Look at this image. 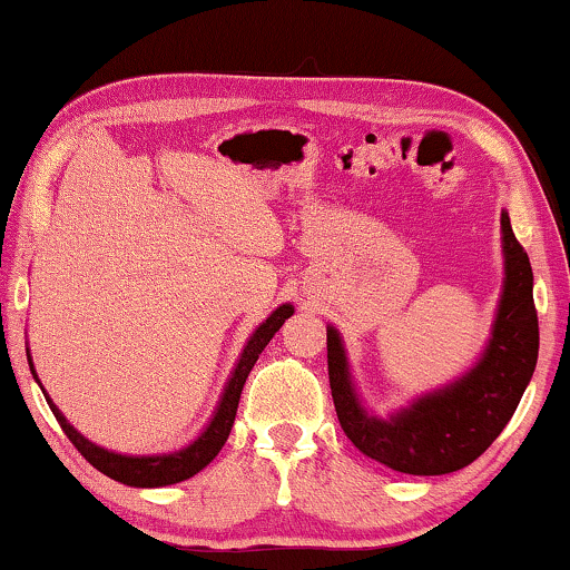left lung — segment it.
<instances>
[{
    "mask_svg": "<svg viewBox=\"0 0 570 570\" xmlns=\"http://www.w3.org/2000/svg\"><path fill=\"white\" fill-rule=\"evenodd\" d=\"M503 293L485 353L462 379L376 417L357 400L340 332L326 326V363L340 425L365 456L404 474H449L472 464L517 412L532 381L540 326L532 295V264L501 213Z\"/></svg>",
    "mask_w": 570,
    "mask_h": 570,
    "instance_id": "8db88e82",
    "label": "left lung"
}]
</instances>
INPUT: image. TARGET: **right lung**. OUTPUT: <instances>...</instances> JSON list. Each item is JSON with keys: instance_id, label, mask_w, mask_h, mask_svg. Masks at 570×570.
<instances>
[{"instance_id": "1", "label": "right lung", "mask_w": 570, "mask_h": 570, "mask_svg": "<svg viewBox=\"0 0 570 570\" xmlns=\"http://www.w3.org/2000/svg\"><path fill=\"white\" fill-rule=\"evenodd\" d=\"M293 316V306L291 303H283V306L275 308L269 314L267 322H262L256 326V332L248 337L244 353H240L236 368H233L228 384H225L220 402H217L215 415L209 417V423L205 431H202L197 439H194L189 446L170 451V454H150V456H127V454H116V451H108L104 446H96V443L85 439L82 433H77L72 425L67 423V417L61 415L57 404L51 402V396L46 394V402L53 412V417L59 420L61 431L67 433V439L75 443V449L88 459V462L96 466L98 472H104L106 478H111L116 482H124V485L131 488H166L174 485V482L189 480L194 474L205 470V466L213 462V459L220 454V449L228 441L233 420H236V410H238V400L240 392H244V384L252 373L254 363L259 361L262 350L269 345V340L275 337V332L285 324V318ZM28 363H30V353H28ZM30 371H33V363H30ZM33 379L38 381L36 371ZM41 384V381H38Z\"/></svg>"}]
</instances>
